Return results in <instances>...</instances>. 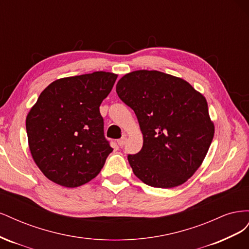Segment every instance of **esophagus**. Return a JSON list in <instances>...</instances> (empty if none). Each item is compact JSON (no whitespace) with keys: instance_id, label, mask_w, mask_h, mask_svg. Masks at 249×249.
Segmentation results:
<instances>
[{"instance_id":"34e87169","label":"esophagus","mask_w":249,"mask_h":249,"mask_svg":"<svg viewBox=\"0 0 249 249\" xmlns=\"http://www.w3.org/2000/svg\"><path fill=\"white\" fill-rule=\"evenodd\" d=\"M125 142H126V138L125 137H123V138H120L118 141H117V143H118V145L120 146V147H123L124 144H125Z\"/></svg>"}]
</instances>
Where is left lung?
Returning a JSON list of instances; mask_svg holds the SVG:
<instances>
[{
    "mask_svg": "<svg viewBox=\"0 0 249 249\" xmlns=\"http://www.w3.org/2000/svg\"><path fill=\"white\" fill-rule=\"evenodd\" d=\"M116 92L134 110L143 134L140 152L127 155L134 175L156 188L184 184L214 137L205 96L185 80L158 71L126 73Z\"/></svg>",
    "mask_w": 249,
    "mask_h": 249,
    "instance_id": "1",
    "label": "left lung"
}]
</instances>
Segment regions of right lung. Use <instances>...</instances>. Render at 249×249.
Returning <instances> with one entry per match:
<instances>
[{"instance_id": "obj_1", "label": "right lung", "mask_w": 249, "mask_h": 249, "mask_svg": "<svg viewBox=\"0 0 249 249\" xmlns=\"http://www.w3.org/2000/svg\"><path fill=\"white\" fill-rule=\"evenodd\" d=\"M117 74L95 71L59 79L43 90L26 119L29 147L52 182L67 188L99 175L113 148L100 106Z\"/></svg>"}]
</instances>
